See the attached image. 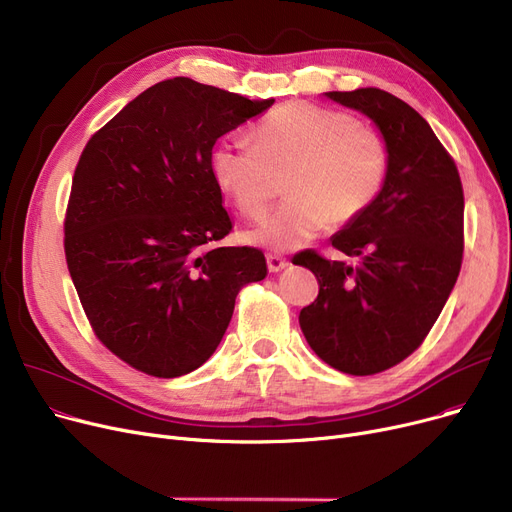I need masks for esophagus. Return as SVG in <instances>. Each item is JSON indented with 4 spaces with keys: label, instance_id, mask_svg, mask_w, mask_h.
<instances>
[{
    "label": "esophagus",
    "instance_id": "esophagus-1",
    "mask_svg": "<svg viewBox=\"0 0 512 512\" xmlns=\"http://www.w3.org/2000/svg\"><path fill=\"white\" fill-rule=\"evenodd\" d=\"M265 259H267V267H270V272H274V274L286 270V267L290 265L282 255H276V253H267Z\"/></svg>",
    "mask_w": 512,
    "mask_h": 512
}]
</instances>
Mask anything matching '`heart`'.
I'll use <instances>...</instances> for the list:
<instances>
[{
	"label": "heart",
	"instance_id": "obj_1",
	"mask_svg": "<svg viewBox=\"0 0 512 512\" xmlns=\"http://www.w3.org/2000/svg\"><path fill=\"white\" fill-rule=\"evenodd\" d=\"M255 145L236 137L215 143L213 180L240 213L257 218L272 199L274 176L288 172V201L245 232L251 245L294 251L348 224L378 199L388 174V145L355 116L305 101L278 107L253 132Z\"/></svg>",
	"mask_w": 512,
	"mask_h": 512
}]
</instances>
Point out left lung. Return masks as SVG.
Returning a JSON list of instances; mask_svg holds the SVG:
<instances>
[{
  "label": "left lung",
  "mask_w": 512,
  "mask_h": 512,
  "mask_svg": "<svg viewBox=\"0 0 512 512\" xmlns=\"http://www.w3.org/2000/svg\"><path fill=\"white\" fill-rule=\"evenodd\" d=\"M367 116L388 145L382 191L330 240L357 265L297 255L319 282L299 324L330 367L371 375L407 359L436 324L461 272L463 186L452 157L415 110L382 89L330 91Z\"/></svg>",
  "instance_id": "left-lung-1"
}]
</instances>
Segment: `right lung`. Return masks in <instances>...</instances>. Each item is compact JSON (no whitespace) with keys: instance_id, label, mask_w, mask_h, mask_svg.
Here are the masks:
<instances>
[{"instance_id":"1","label":"right lung","mask_w":512,"mask_h":512,"mask_svg":"<svg viewBox=\"0 0 512 512\" xmlns=\"http://www.w3.org/2000/svg\"><path fill=\"white\" fill-rule=\"evenodd\" d=\"M274 99L161 80L87 143L64 224L70 278L97 338L130 367L178 378L201 367L242 284L267 276L251 247H213L232 230L211 149Z\"/></svg>"}]
</instances>
